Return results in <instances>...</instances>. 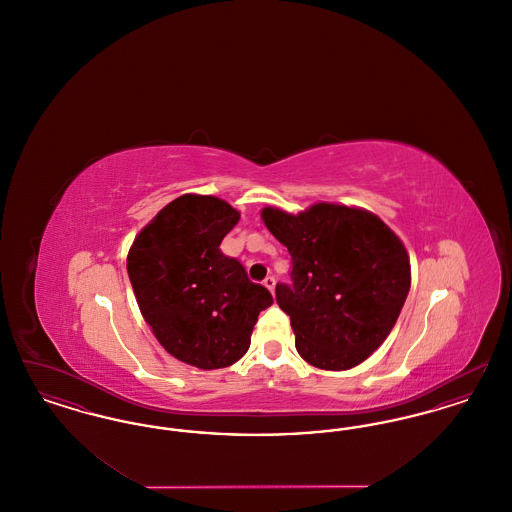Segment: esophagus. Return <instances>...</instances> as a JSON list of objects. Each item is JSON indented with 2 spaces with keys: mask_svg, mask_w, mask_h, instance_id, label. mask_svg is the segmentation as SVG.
Segmentation results:
<instances>
[{
  "mask_svg": "<svg viewBox=\"0 0 512 512\" xmlns=\"http://www.w3.org/2000/svg\"><path fill=\"white\" fill-rule=\"evenodd\" d=\"M263 284L267 286L270 292H274V286H276V278H274V276H267V278L263 280Z\"/></svg>",
  "mask_w": 512,
  "mask_h": 512,
  "instance_id": "obj_1",
  "label": "esophagus"
}]
</instances>
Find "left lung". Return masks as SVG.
Wrapping results in <instances>:
<instances>
[{
  "label": "left lung",
  "mask_w": 512,
  "mask_h": 512,
  "mask_svg": "<svg viewBox=\"0 0 512 512\" xmlns=\"http://www.w3.org/2000/svg\"><path fill=\"white\" fill-rule=\"evenodd\" d=\"M261 215L292 255V284H276V301L297 353L324 370L363 363L388 338L411 288L405 245L376 215L345 205Z\"/></svg>",
  "instance_id": "1"
}]
</instances>
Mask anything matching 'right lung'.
Listing matches in <instances>:
<instances>
[{
    "label": "right lung",
    "mask_w": 512,
    "mask_h": 512,
    "mask_svg": "<svg viewBox=\"0 0 512 512\" xmlns=\"http://www.w3.org/2000/svg\"><path fill=\"white\" fill-rule=\"evenodd\" d=\"M240 213L213 195H180L136 236L128 278L159 343L182 363L213 370L234 365L251 343L265 286L220 251Z\"/></svg>",
    "instance_id": "obj_1"
}]
</instances>
